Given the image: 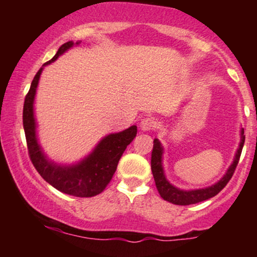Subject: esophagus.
<instances>
[{
	"instance_id": "34e87169",
	"label": "esophagus",
	"mask_w": 257,
	"mask_h": 257,
	"mask_svg": "<svg viewBox=\"0 0 257 257\" xmlns=\"http://www.w3.org/2000/svg\"><path fill=\"white\" fill-rule=\"evenodd\" d=\"M155 124H156L155 119L151 118V117H146V118H144L140 122V129L143 132H150L155 128Z\"/></svg>"
}]
</instances>
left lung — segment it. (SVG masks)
<instances>
[{
	"instance_id": "1",
	"label": "left lung",
	"mask_w": 257,
	"mask_h": 257,
	"mask_svg": "<svg viewBox=\"0 0 257 257\" xmlns=\"http://www.w3.org/2000/svg\"><path fill=\"white\" fill-rule=\"evenodd\" d=\"M244 140H245V135H244V129L241 128L240 143L237 149V152H235L234 159H233L232 164L229 166L228 169H227L225 175H223L219 181L204 188H197V190H181V188L175 187V186L168 181L163 168L164 149L163 146H162L161 141H159L158 139H155V140H153V150L151 156V170L153 174V178H155L156 187H157L162 198L176 205L196 204V203L203 202V200L213 198L214 196H216V194L225 187L227 182L231 180L233 173H234L235 170V167H237L238 162H239L240 153L244 145Z\"/></svg>"
}]
</instances>
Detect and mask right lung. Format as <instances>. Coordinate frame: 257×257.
<instances>
[{"mask_svg": "<svg viewBox=\"0 0 257 257\" xmlns=\"http://www.w3.org/2000/svg\"><path fill=\"white\" fill-rule=\"evenodd\" d=\"M79 43L81 42L73 43L72 41L64 43L58 49L57 54L53 57L52 60L43 64V66L38 70L36 76L32 79L30 90L25 98L23 124H24L30 159L40 175L49 185L63 193L75 197H94L101 193L111 181L123 152L137 137V125L129 126L128 129L119 133H111L106 135L96 144L89 155L85 156L77 163L59 164L48 158L42 146L38 143L37 123L34 111L35 96H36L37 85L43 67L55 61L65 52L69 51L73 46H78Z\"/></svg>", "mask_w": 257, "mask_h": 257, "instance_id": "1", "label": "right lung"}]
</instances>
